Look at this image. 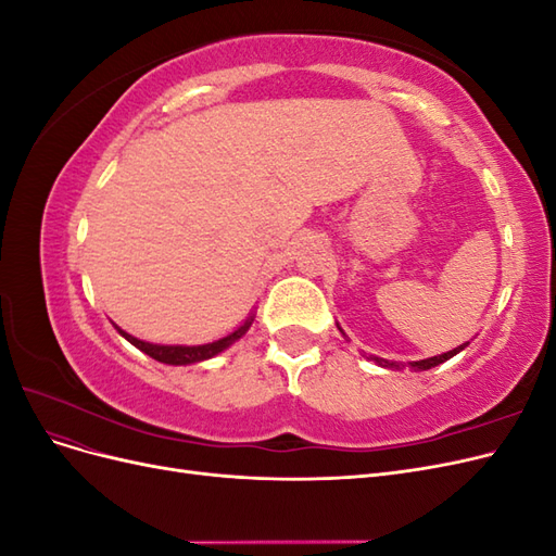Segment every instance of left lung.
Segmentation results:
<instances>
[{
	"label": "left lung",
	"mask_w": 556,
	"mask_h": 556,
	"mask_svg": "<svg viewBox=\"0 0 556 556\" xmlns=\"http://www.w3.org/2000/svg\"><path fill=\"white\" fill-rule=\"evenodd\" d=\"M339 329H341V327H339ZM341 333H343V329H341ZM466 345H468V343H464V345H459V348H454V350H450V352H443V355H439V357H429V359L410 362V366L415 368V371H427V368H431V366H439V364L447 362L450 357L457 355V352H462ZM371 359H374L376 364L384 366V368H399V366H401V364H396V362H390V359H380V357H371Z\"/></svg>",
	"instance_id": "obj_1"
}]
</instances>
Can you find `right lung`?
Masks as SVG:
<instances>
[{"label":"right lung","instance_id":"right-lung-1","mask_svg":"<svg viewBox=\"0 0 556 556\" xmlns=\"http://www.w3.org/2000/svg\"><path fill=\"white\" fill-rule=\"evenodd\" d=\"M252 319H255V315H250L237 331L227 333L225 339L206 343V345H157V343H146V341L134 339L131 333H127V331H123V329H117V327H115V329L121 331V336H125V339H127L134 348H139L141 352H146L148 357H153V359H157V362H162V364L185 366V364H197V362H204V359H211V357H215V355H220L223 350H227L231 343H237V341L241 339V336L250 329Z\"/></svg>","mask_w":556,"mask_h":556}]
</instances>
